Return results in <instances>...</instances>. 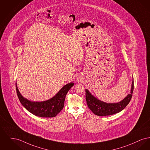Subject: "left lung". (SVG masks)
I'll use <instances>...</instances> for the list:
<instances>
[{"label": "left lung", "mask_w": 150, "mask_h": 150, "mask_svg": "<svg viewBox=\"0 0 150 150\" xmlns=\"http://www.w3.org/2000/svg\"><path fill=\"white\" fill-rule=\"evenodd\" d=\"M134 90V80H132L130 93L127 95L123 100L117 103H106L99 100L93 96L86 89V99L90 110L98 116H106L115 115L122 111L130 101Z\"/></svg>", "instance_id": "1"}]
</instances>
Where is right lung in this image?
<instances>
[{
    "instance_id": "1",
    "label": "right lung",
    "mask_w": 150,
    "mask_h": 150,
    "mask_svg": "<svg viewBox=\"0 0 150 150\" xmlns=\"http://www.w3.org/2000/svg\"><path fill=\"white\" fill-rule=\"evenodd\" d=\"M74 83H70L63 86L52 98L44 101H31L23 97L18 89L16 82V89L18 98L23 106L33 115L40 117L51 118L58 115L63 108L67 93Z\"/></svg>"
}]
</instances>
